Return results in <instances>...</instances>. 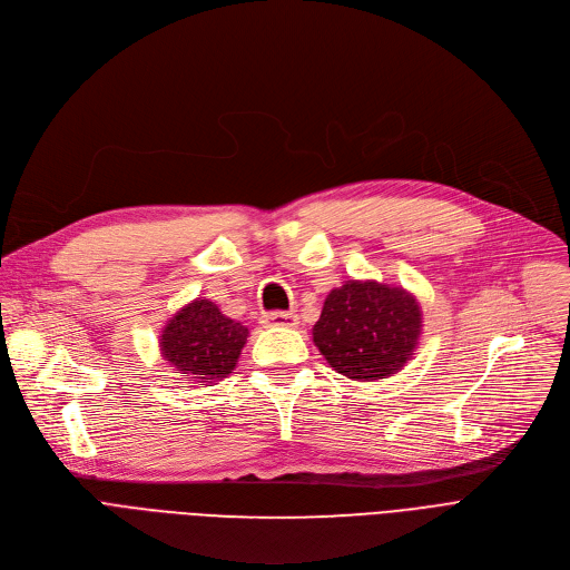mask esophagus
I'll use <instances>...</instances> for the list:
<instances>
[{"mask_svg": "<svg viewBox=\"0 0 570 570\" xmlns=\"http://www.w3.org/2000/svg\"><path fill=\"white\" fill-rule=\"evenodd\" d=\"M264 324L272 326H296L298 324V315L296 313H285V311H276V313H266Z\"/></svg>", "mask_w": 570, "mask_h": 570, "instance_id": "1", "label": "esophagus"}]
</instances>
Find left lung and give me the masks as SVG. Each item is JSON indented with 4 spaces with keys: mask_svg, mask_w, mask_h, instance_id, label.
<instances>
[{
    "mask_svg": "<svg viewBox=\"0 0 570 570\" xmlns=\"http://www.w3.org/2000/svg\"><path fill=\"white\" fill-rule=\"evenodd\" d=\"M421 306L403 287L347 281L326 294L313 343L333 371L361 382L403 371L421 338Z\"/></svg>",
    "mask_w": 570,
    "mask_h": 570,
    "instance_id": "left-lung-1",
    "label": "left lung"
}]
</instances>
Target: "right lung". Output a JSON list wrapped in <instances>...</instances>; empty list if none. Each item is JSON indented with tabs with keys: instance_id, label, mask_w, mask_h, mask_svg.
Here are the masks:
<instances>
[{
	"instance_id": "add662e5",
	"label": "right lung",
	"mask_w": 570,
	"mask_h": 570,
	"mask_svg": "<svg viewBox=\"0 0 570 570\" xmlns=\"http://www.w3.org/2000/svg\"><path fill=\"white\" fill-rule=\"evenodd\" d=\"M248 328L220 313L209 298H195L163 326L158 345L163 358L188 382L227 377L246 345Z\"/></svg>"
}]
</instances>
